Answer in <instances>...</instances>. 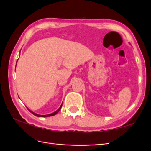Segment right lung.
<instances>
[{"label": "right lung", "mask_w": 151, "mask_h": 151, "mask_svg": "<svg viewBox=\"0 0 151 151\" xmlns=\"http://www.w3.org/2000/svg\"><path fill=\"white\" fill-rule=\"evenodd\" d=\"M61 106H62V105H61V106H60V108H59V109H58L57 111H56L55 112H54V113H51V114H46V115H40V114H36V113H33V111H32L31 110H29V109H28V110L29 111V112H31L32 114H33L34 115H35L36 116H38V117H47V116H54V115H55V114H56V113H58V111H59L60 110H61Z\"/></svg>", "instance_id": "add662e5"}]
</instances>
